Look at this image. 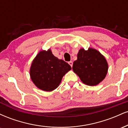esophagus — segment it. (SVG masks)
<instances>
[{
	"label": "esophagus",
	"mask_w": 128,
	"mask_h": 128,
	"mask_svg": "<svg viewBox=\"0 0 128 128\" xmlns=\"http://www.w3.org/2000/svg\"><path fill=\"white\" fill-rule=\"evenodd\" d=\"M68 64H69V65H70L72 67V66H73V62H72V61H70V62H68Z\"/></svg>",
	"instance_id": "esophagus-1"
}]
</instances>
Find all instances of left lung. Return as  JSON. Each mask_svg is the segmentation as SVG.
<instances>
[{
    "label": "left lung",
    "instance_id": "8db88e82",
    "mask_svg": "<svg viewBox=\"0 0 128 128\" xmlns=\"http://www.w3.org/2000/svg\"><path fill=\"white\" fill-rule=\"evenodd\" d=\"M72 69L84 84L95 86L105 78L108 64L106 58L96 49L89 48L86 50L82 48L73 62Z\"/></svg>",
    "mask_w": 128,
    "mask_h": 128
}]
</instances>
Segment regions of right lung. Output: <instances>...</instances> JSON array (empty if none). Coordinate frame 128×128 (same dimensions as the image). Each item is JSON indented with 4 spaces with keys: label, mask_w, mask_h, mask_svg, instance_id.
Segmentation results:
<instances>
[{
    "label": "right lung",
    "mask_w": 128,
    "mask_h": 128,
    "mask_svg": "<svg viewBox=\"0 0 128 128\" xmlns=\"http://www.w3.org/2000/svg\"><path fill=\"white\" fill-rule=\"evenodd\" d=\"M71 69L68 63L55 56L49 49L40 51L32 61L29 73L38 88L52 92L60 86L63 76Z\"/></svg>",
    "instance_id": "1"
}]
</instances>
